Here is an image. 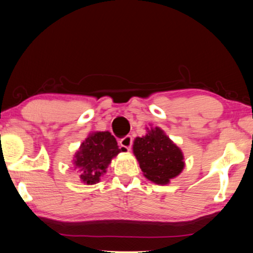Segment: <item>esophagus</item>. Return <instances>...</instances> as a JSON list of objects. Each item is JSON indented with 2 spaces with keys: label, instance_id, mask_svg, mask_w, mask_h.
I'll list each match as a JSON object with an SVG mask.
<instances>
[{
  "label": "esophagus",
  "instance_id": "34e87169",
  "mask_svg": "<svg viewBox=\"0 0 253 253\" xmlns=\"http://www.w3.org/2000/svg\"><path fill=\"white\" fill-rule=\"evenodd\" d=\"M120 145L124 149L130 150V148L132 146V137L130 135H127L122 138V139H120Z\"/></svg>",
  "mask_w": 253,
  "mask_h": 253
}]
</instances>
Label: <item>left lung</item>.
<instances>
[{"label": "left lung", "instance_id": "8db88e82", "mask_svg": "<svg viewBox=\"0 0 253 253\" xmlns=\"http://www.w3.org/2000/svg\"><path fill=\"white\" fill-rule=\"evenodd\" d=\"M133 153L143 174L157 184H167L184 168L183 155L162 129L156 127L145 137L136 138Z\"/></svg>", "mask_w": 253, "mask_h": 253}]
</instances>
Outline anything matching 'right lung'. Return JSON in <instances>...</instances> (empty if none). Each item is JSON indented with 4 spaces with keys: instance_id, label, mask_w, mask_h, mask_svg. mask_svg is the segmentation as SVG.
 I'll return each instance as SVG.
<instances>
[{
    "instance_id": "right-lung-1",
    "label": "right lung",
    "mask_w": 253,
    "mask_h": 253,
    "mask_svg": "<svg viewBox=\"0 0 253 253\" xmlns=\"http://www.w3.org/2000/svg\"><path fill=\"white\" fill-rule=\"evenodd\" d=\"M122 150L124 151L123 148H118L115 137L111 132L97 131L88 136L82 142L74 160L81 173V180L86 184H95L106 172L113 158Z\"/></svg>"
}]
</instances>
